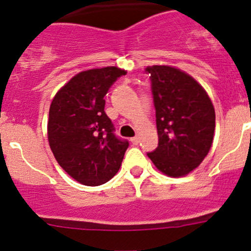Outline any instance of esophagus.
Instances as JSON below:
<instances>
[{"mask_svg":"<svg viewBox=\"0 0 251 251\" xmlns=\"http://www.w3.org/2000/svg\"><path fill=\"white\" fill-rule=\"evenodd\" d=\"M138 142H140V138H138L137 136H135V137L131 138V143L135 144V146H136V144H138Z\"/></svg>","mask_w":251,"mask_h":251,"instance_id":"obj_1","label":"esophagus"}]
</instances>
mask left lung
Masks as SVG:
<instances>
[{
  "mask_svg": "<svg viewBox=\"0 0 251 251\" xmlns=\"http://www.w3.org/2000/svg\"><path fill=\"white\" fill-rule=\"evenodd\" d=\"M151 75L159 143L147 153L171 177L188 175L211 148L215 109L205 90L184 72L168 65L147 67Z\"/></svg>",
  "mask_w": 251,
  "mask_h": 251,
  "instance_id": "8db88e82",
  "label": "left lung"
}]
</instances>
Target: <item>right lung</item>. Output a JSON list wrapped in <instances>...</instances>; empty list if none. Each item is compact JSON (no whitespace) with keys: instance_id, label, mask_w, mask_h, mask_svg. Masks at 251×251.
Masks as SVG:
<instances>
[{"instance_id":"right-lung-1","label":"right lung","mask_w":251,"mask_h":251,"mask_svg":"<svg viewBox=\"0 0 251 251\" xmlns=\"http://www.w3.org/2000/svg\"><path fill=\"white\" fill-rule=\"evenodd\" d=\"M126 72L116 67L78 73L57 92L50 107L48 142L55 160L85 186H100L120 169L127 140L115 136L104 96Z\"/></svg>"}]
</instances>
